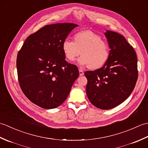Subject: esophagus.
I'll use <instances>...</instances> for the list:
<instances>
[{
  "label": "esophagus",
  "mask_w": 148,
  "mask_h": 148,
  "mask_svg": "<svg viewBox=\"0 0 148 148\" xmlns=\"http://www.w3.org/2000/svg\"><path fill=\"white\" fill-rule=\"evenodd\" d=\"M79 76H83V75L84 74V72H83V71L81 70V69H79Z\"/></svg>",
  "instance_id": "34e87169"
}]
</instances>
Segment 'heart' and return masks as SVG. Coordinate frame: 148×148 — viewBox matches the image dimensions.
I'll return each mask as SVG.
<instances>
[{
    "mask_svg": "<svg viewBox=\"0 0 148 148\" xmlns=\"http://www.w3.org/2000/svg\"><path fill=\"white\" fill-rule=\"evenodd\" d=\"M62 49L65 58L73 62L80 55L78 62L87 65L92 70L102 68L108 62L110 56L109 44L103 41L98 34L89 30H82L73 36V41L65 40Z\"/></svg>",
    "mask_w": 148,
    "mask_h": 148,
    "instance_id": "1",
    "label": "heart"
}]
</instances>
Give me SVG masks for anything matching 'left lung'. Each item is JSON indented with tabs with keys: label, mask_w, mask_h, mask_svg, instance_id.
I'll return each mask as SVG.
<instances>
[{
	"label": "left lung",
	"mask_w": 148,
	"mask_h": 148,
	"mask_svg": "<svg viewBox=\"0 0 148 148\" xmlns=\"http://www.w3.org/2000/svg\"><path fill=\"white\" fill-rule=\"evenodd\" d=\"M110 56L102 68L84 72L86 95L97 108L109 109L123 102L134 90L138 77L136 51L121 34L107 30Z\"/></svg>",
	"instance_id": "left-lung-1"
}]
</instances>
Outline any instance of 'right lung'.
I'll use <instances>...</instances> for the list:
<instances>
[{"mask_svg":"<svg viewBox=\"0 0 148 148\" xmlns=\"http://www.w3.org/2000/svg\"><path fill=\"white\" fill-rule=\"evenodd\" d=\"M78 25H48L27 37L17 55L18 81L31 102L44 109H54L67 98L79 76L76 65L65 61L62 45Z\"/></svg>","mask_w":148,"mask_h":148,"instance_id":"1","label":"right lung"}]
</instances>
